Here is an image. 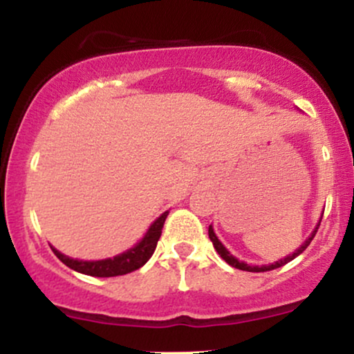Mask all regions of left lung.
<instances>
[{
  "instance_id": "1",
  "label": "left lung",
  "mask_w": 354,
  "mask_h": 354,
  "mask_svg": "<svg viewBox=\"0 0 354 354\" xmlns=\"http://www.w3.org/2000/svg\"><path fill=\"white\" fill-rule=\"evenodd\" d=\"M321 218H323V214H321ZM319 223H321V219H319ZM319 223H318V225H316V228L313 230V233L310 234V238H308L306 241H304L303 245L299 246L298 250H296L293 254L286 256V258L279 259V261H276V263H271V265H263V266H251V265H248V263H245V261H239L238 258H234V256L231 254L230 251L226 250L225 246H223V243L219 241L216 234H214V231H213V226H209V228H208V234H209V239H211V241H213V246H214V250L218 251V254L221 256V258L225 259V261L228 263V265H231V266H233V268H236V270H243V271H251V273H263V271H271V270H276V268H281V266L286 265V263L293 261V259L296 258V256H299V254H301L303 251L306 250L308 246H310V243L313 241V238L316 236V231H318V228H319Z\"/></svg>"
}]
</instances>
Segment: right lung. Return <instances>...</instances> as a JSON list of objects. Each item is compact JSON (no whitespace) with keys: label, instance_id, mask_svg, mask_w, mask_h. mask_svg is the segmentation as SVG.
Here are the masks:
<instances>
[{"label":"right lung","instance_id":"1","mask_svg":"<svg viewBox=\"0 0 354 354\" xmlns=\"http://www.w3.org/2000/svg\"><path fill=\"white\" fill-rule=\"evenodd\" d=\"M169 211H165L156 221L149 226V230L146 231L145 238L141 239L138 245L129 248L124 253L113 256V258L100 259V261H83V259H73L70 256H64L59 253L56 248L51 246L53 253L58 256L59 261H63L64 265L71 270L78 271V273L89 274V276H98V278H111V276H121L128 274L131 271L140 270L141 266L151 258L154 250H156L158 239L161 236V230H163V225L166 221V216H168Z\"/></svg>","mask_w":354,"mask_h":354}]
</instances>
